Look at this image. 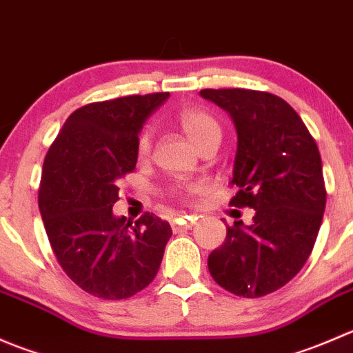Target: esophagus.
<instances>
[{
    "mask_svg": "<svg viewBox=\"0 0 353 353\" xmlns=\"http://www.w3.org/2000/svg\"><path fill=\"white\" fill-rule=\"evenodd\" d=\"M196 222L194 215H179L172 220V230L174 232H181V230H190Z\"/></svg>",
    "mask_w": 353,
    "mask_h": 353,
    "instance_id": "obj_1",
    "label": "esophagus"
}]
</instances>
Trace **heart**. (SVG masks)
Wrapping results in <instances>:
<instances>
[{
  "label": "heart",
  "mask_w": 353,
  "mask_h": 353,
  "mask_svg": "<svg viewBox=\"0 0 353 353\" xmlns=\"http://www.w3.org/2000/svg\"><path fill=\"white\" fill-rule=\"evenodd\" d=\"M177 124L183 130V133L190 138L191 143L194 147L203 148L206 143L213 140H219L222 137V130H220V124L216 123V119L213 116H210L208 112L201 109H186L183 112L177 114ZM150 145H152V137L150 131L145 130L143 133L140 134L138 138V154L140 157H145L150 152ZM199 186L196 184H191V186H184V188H174L172 193L174 194H181L183 191H194L198 190Z\"/></svg>",
  "instance_id": "obj_1"
}]
</instances>
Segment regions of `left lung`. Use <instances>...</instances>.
Masks as SVG:
<instances>
[{"mask_svg": "<svg viewBox=\"0 0 353 353\" xmlns=\"http://www.w3.org/2000/svg\"><path fill=\"white\" fill-rule=\"evenodd\" d=\"M203 99L225 110L237 133L230 205L254 208L251 225L227 227L208 256L220 287L254 299L279 290L307 261L326 206L318 145L283 99L244 88H205Z\"/></svg>", "mask_w": 353, "mask_h": 353, "instance_id": "1", "label": "left lung"}]
</instances>
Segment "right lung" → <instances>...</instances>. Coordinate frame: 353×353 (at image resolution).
Wrapping results in <instances>:
<instances>
[{"label": "right lung", "mask_w": 353, "mask_h": 353, "mask_svg": "<svg viewBox=\"0 0 353 353\" xmlns=\"http://www.w3.org/2000/svg\"><path fill=\"white\" fill-rule=\"evenodd\" d=\"M169 92L128 95L77 109L42 167L39 210L56 259L95 297L119 301L150 285L172 230L145 213L116 216L119 183L137 167L138 134Z\"/></svg>", "instance_id": "add662e5"}]
</instances>
